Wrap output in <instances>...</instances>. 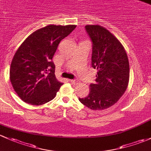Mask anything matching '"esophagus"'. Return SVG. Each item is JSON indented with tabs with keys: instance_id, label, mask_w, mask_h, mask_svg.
I'll return each instance as SVG.
<instances>
[{
	"instance_id": "1",
	"label": "esophagus",
	"mask_w": 151,
	"mask_h": 151,
	"mask_svg": "<svg viewBox=\"0 0 151 151\" xmlns=\"http://www.w3.org/2000/svg\"><path fill=\"white\" fill-rule=\"evenodd\" d=\"M69 81L71 83H73V84H77V83H78V81L77 80H69Z\"/></svg>"
}]
</instances>
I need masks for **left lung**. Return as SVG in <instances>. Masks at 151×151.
Masks as SVG:
<instances>
[{"instance_id":"left-lung-1","label":"left lung","mask_w":151,"mask_h":151,"mask_svg":"<svg viewBox=\"0 0 151 151\" xmlns=\"http://www.w3.org/2000/svg\"><path fill=\"white\" fill-rule=\"evenodd\" d=\"M92 41L91 66L97 69L96 83L90 84L89 94L78 97L91 110L107 109L116 104L127 90L129 63L125 49L118 38L99 24L85 26Z\"/></svg>"}]
</instances>
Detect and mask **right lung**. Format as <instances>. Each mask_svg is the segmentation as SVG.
Listing matches in <instances>:
<instances>
[{"instance_id": "right-lung-1", "label": "right lung", "mask_w": 151, "mask_h": 151, "mask_svg": "<svg viewBox=\"0 0 151 151\" xmlns=\"http://www.w3.org/2000/svg\"><path fill=\"white\" fill-rule=\"evenodd\" d=\"M76 27L75 24H49L29 35L14 54L10 81L20 99L41 105L55 97L63 83L56 78L52 61L60 42Z\"/></svg>"}]
</instances>
